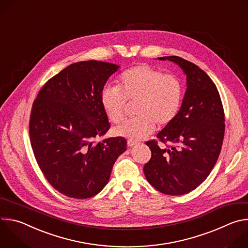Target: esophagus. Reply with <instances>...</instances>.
Here are the masks:
<instances>
[{
    "instance_id": "34e87169",
    "label": "esophagus",
    "mask_w": 248,
    "mask_h": 248,
    "mask_svg": "<svg viewBox=\"0 0 248 248\" xmlns=\"http://www.w3.org/2000/svg\"><path fill=\"white\" fill-rule=\"evenodd\" d=\"M136 144H137L136 141L127 140V146H128V147H132V146H134V145H136Z\"/></svg>"
}]
</instances>
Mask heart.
Wrapping results in <instances>:
<instances>
[{"mask_svg": "<svg viewBox=\"0 0 248 248\" xmlns=\"http://www.w3.org/2000/svg\"><path fill=\"white\" fill-rule=\"evenodd\" d=\"M183 95V85L175 77L147 64H138L121 75L119 87L106 85L100 101L106 116L114 124L123 121L126 101H137L138 117L115 129L117 135L134 141L151 134L156 124L161 127L171 124L180 113Z\"/></svg>", "mask_w": 248, "mask_h": 248, "instance_id": "1", "label": "heart"}]
</instances>
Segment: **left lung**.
Segmentation results:
<instances>
[{
    "label": "left lung",
    "mask_w": 248,
    "mask_h": 248,
    "mask_svg": "<svg viewBox=\"0 0 248 248\" xmlns=\"http://www.w3.org/2000/svg\"><path fill=\"white\" fill-rule=\"evenodd\" d=\"M178 64L186 77V90L180 113L157 138L170 148L148 141L152 156L143 168L149 184L169 195L194 190L214 168L221 152L225 117L218 89L196 64L178 56L158 58Z\"/></svg>",
    "instance_id": "8db88e82"
}]
</instances>
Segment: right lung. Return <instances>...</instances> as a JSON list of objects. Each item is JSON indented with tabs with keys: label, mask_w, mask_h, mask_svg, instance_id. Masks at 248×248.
<instances>
[{
	"label": "right lung",
	"mask_w": 248,
	"mask_h": 248,
	"mask_svg": "<svg viewBox=\"0 0 248 248\" xmlns=\"http://www.w3.org/2000/svg\"><path fill=\"white\" fill-rule=\"evenodd\" d=\"M119 68L93 60L69 64L47 81L33 103L29 133L35 159L50 185L67 197L98 194L126 150L120 136L94 142L110 128L100 94Z\"/></svg>",
	"instance_id": "right-lung-1"
}]
</instances>
